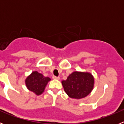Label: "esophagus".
I'll use <instances>...</instances> for the list:
<instances>
[{
	"mask_svg": "<svg viewBox=\"0 0 124 124\" xmlns=\"http://www.w3.org/2000/svg\"><path fill=\"white\" fill-rule=\"evenodd\" d=\"M53 79H54L59 80L60 79V77H56V76H53Z\"/></svg>",
	"mask_w": 124,
	"mask_h": 124,
	"instance_id": "34e87169",
	"label": "esophagus"
}]
</instances>
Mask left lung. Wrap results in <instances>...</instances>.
Instances as JSON below:
<instances>
[{"mask_svg": "<svg viewBox=\"0 0 124 124\" xmlns=\"http://www.w3.org/2000/svg\"><path fill=\"white\" fill-rule=\"evenodd\" d=\"M65 93L73 99H81L89 95L93 89L94 79L91 73L74 71L67 79L61 82Z\"/></svg>", "mask_w": 124, "mask_h": 124, "instance_id": "8db88e82", "label": "left lung"}]
</instances>
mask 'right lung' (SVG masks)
<instances>
[{"instance_id": "obj_1", "label": "right lung", "mask_w": 124, "mask_h": 124, "mask_svg": "<svg viewBox=\"0 0 124 124\" xmlns=\"http://www.w3.org/2000/svg\"><path fill=\"white\" fill-rule=\"evenodd\" d=\"M51 79L45 77L41 73L33 71L25 79V84L28 90L33 92L37 95L41 94L46 86Z\"/></svg>"}]
</instances>
